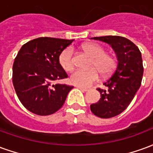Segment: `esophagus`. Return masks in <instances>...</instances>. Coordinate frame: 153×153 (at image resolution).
Listing matches in <instances>:
<instances>
[{
  "instance_id": "obj_1",
  "label": "esophagus",
  "mask_w": 153,
  "mask_h": 153,
  "mask_svg": "<svg viewBox=\"0 0 153 153\" xmlns=\"http://www.w3.org/2000/svg\"><path fill=\"white\" fill-rule=\"evenodd\" d=\"M78 88H79L80 90L83 91V92H87V91H88V88H82V87H78Z\"/></svg>"
}]
</instances>
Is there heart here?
<instances>
[{
  "instance_id": "heart-1",
  "label": "heart",
  "mask_w": 153,
  "mask_h": 153,
  "mask_svg": "<svg viewBox=\"0 0 153 153\" xmlns=\"http://www.w3.org/2000/svg\"><path fill=\"white\" fill-rule=\"evenodd\" d=\"M83 50L93 57L90 62L89 70H78L71 76V83L78 87L87 88L96 82L99 74L102 77L111 75L116 69V59L112 54L106 53L105 48L97 43H88L83 45ZM59 63L64 70L70 72L74 68L73 51L66 48L59 56Z\"/></svg>"
}]
</instances>
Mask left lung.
<instances>
[{
    "label": "left lung",
    "instance_id": "obj_1",
    "mask_svg": "<svg viewBox=\"0 0 153 153\" xmlns=\"http://www.w3.org/2000/svg\"><path fill=\"white\" fill-rule=\"evenodd\" d=\"M110 44L117 55L118 64L111 77L103 83L106 89L97 88L101 98L90 106L91 111L100 118H111L123 112L130 104L141 85L143 66L138 47L120 36L95 37Z\"/></svg>",
    "mask_w": 153,
    "mask_h": 153
}]
</instances>
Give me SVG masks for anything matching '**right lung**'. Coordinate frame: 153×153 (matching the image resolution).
<instances>
[{"label": "right lung", "mask_w": 153, "mask_h": 153, "mask_svg": "<svg viewBox=\"0 0 153 153\" xmlns=\"http://www.w3.org/2000/svg\"><path fill=\"white\" fill-rule=\"evenodd\" d=\"M73 41L38 38L24 44L17 54L12 81L20 102L32 113L51 115L64 105L74 87L53 82L68 77L59 56Z\"/></svg>", "instance_id": "right-lung-1"}]
</instances>
